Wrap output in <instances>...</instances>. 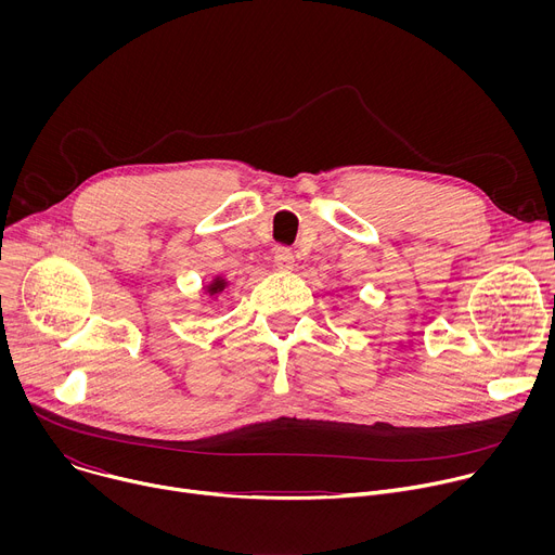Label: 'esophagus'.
I'll use <instances>...</instances> for the list:
<instances>
[{
	"mask_svg": "<svg viewBox=\"0 0 555 555\" xmlns=\"http://www.w3.org/2000/svg\"><path fill=\"white\" fill-rule=\"evenodd\" d=\"M274 266L283 272H292L294 270V255L289 248H279L274 253Z\"/></svg>",
	"mask_w": 555,
	"mask_h": 555,
	"instance_id": "esophagus-1",
	"label": "esophagus"
}]
</instances>
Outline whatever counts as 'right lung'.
Masks as SVG:
<instances>
[{"label": "right lung", "instance_id": "add662e5", "mask_svg": "<svg viewBox=\"0 0 555 555\" xmlns=\"http://www.w3.org/2000/svg\"><path fill=\"white\" fill-rule=\"evenodd\" d=\"M225 287H228V281H225L221 274H217L208 285H204V292H206L208 296H219V294H223Z\"/></svg>", "mask_w": 555, "mask_h": 555}]
</instances>
